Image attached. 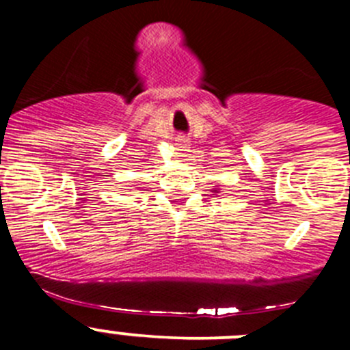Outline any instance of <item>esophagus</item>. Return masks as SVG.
<instances>
[{
  "label": "esophagus",
  "instance_id": "1",
  "mask_svg": "<svg viewBox=\"0 0 350 350\" xmlns=\"http://www.w3.org/2000/svg\"><path fill=\"white\" fill-rule=\"evenodd\" d=\"M186 149H188V139H185V137H179V139L176 140V150H179V152H185Z\"/></svg>",
  "mask_w": 350,
  "mask_h": 350
}]
</instances>
